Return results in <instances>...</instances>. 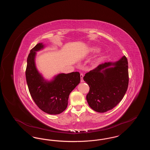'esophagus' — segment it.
<instances>
[{
	"label": "esophagus",
	"instance_id": "obj_1",
	"mask_svg": "<svg viewBox=\"0 0 150 150\" xmlns=\"http://www.w3.org/2000/svg\"><path fill=\"white\" fill-rule=\"evenodd\" d=\"M83 77H84V75L83 74H80V81L81 82H83L84 80H83Z\"/></svg>",
	"mask_w": 150,
	"mask_h": 150
}]
</instances>
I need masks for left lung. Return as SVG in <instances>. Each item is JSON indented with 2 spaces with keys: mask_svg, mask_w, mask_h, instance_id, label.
Returning a JSON list of instances; mask_svg holds the SVG:
<instances>
[{
  "mask_svg": "<svg viewBox=\"0 0 150 150\" xmlns=\"http://www.w3.org/2000/svg\"><path fill=\"white\" fill-rule=\"evenodd\" d=\"M83 79L89 86L86 97L89 106L98 112L112 110L123 98L128 87L127 58L124 56L115 63L100 64L86 73Z\"/></svg>",
  "mask_w": 150,
  "mask_h": 150,
  "instance_id": "8db88e82",
  "label": "left lung"
}]
</instances>
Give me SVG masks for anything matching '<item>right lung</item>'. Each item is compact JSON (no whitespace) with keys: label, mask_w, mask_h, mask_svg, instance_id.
Here are the masks:
<instances>
[{"label":"right lung","mask_w":150,"mask_h":150,"mask_svg":"<svg viewBox=\"0 0 150 150\" xmlns=\"http://www.w3.org/2000/svg\"><path fill=\"white\" fill-rule=\"evenodd\" d=\"M39 43L31 49L27 59L25 71L29 92L36 105L41 110L49 114L62 113L67 106L70 93L80 81L79 72L60 74L50 82L44 80L36 70L35 64V52L43 48Z\"/></svg>","instance_id":"1"}]
</instances>
